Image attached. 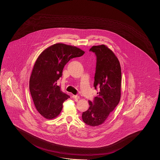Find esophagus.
<instances>
[{
  "label": "esophagus",
  "instance_id": "esophagus-1",
  "mask_svg": "<svg viewBox=\"0 0 160 160\" xmlns=\"http://www.w3.org/2000/svg\"><path fill=\"white\" fill-rule=\"evenodd\" d=\"M72 97H73L74 99H78L80 97L79 96H76V95H73L72 96Z\"/></svg>",
  "mask_w": 160,
  "mask_h": 160
}]
</instances>
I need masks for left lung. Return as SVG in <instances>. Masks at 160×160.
Wrapping results in <instances>:
<instances>
[{
    "label": "left lung",
    "mask_w": 160,
    "mask_h": 160,
    "mask_svg": "<svg viewBox=\"0 0 160 160\" xmlns=\"http://www.w3.org/2000/svg\"><path fill=\"white\" fill-rule=\"evenodd\" d=\"M97 56L94 86L100 88L93 102L82 114V121L90 126L103 124L121 98V70L120 62L111 49L104 44L90 49Z\"/></svg>",
    "instance_id": "1"
}]
</instances>
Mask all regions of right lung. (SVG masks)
<instances>
[{
    "label": "right lung",
    "mask_w": 160,
    "mask_h": 160,
    "mask_svg": "<svg viewBox=\"0 0 160 160\" xmlns=\"http://www.w3.org/2000/svg\"><path fill=\"white\" fill-rule=\"evenodd\" d=\"M84 53L76 46L58 43L44 50L37 58L30 78L29 89L34 106L45 118H55L62 112L63 102L70 96L60 90L57 81L68 62Z\"/></svg>",
    "instance_id": "1"
}]
</instances>
